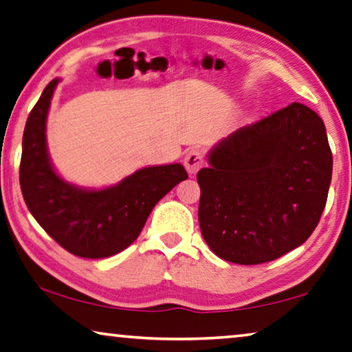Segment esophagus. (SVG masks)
I'll list each match as a JSON object with an SVG mask.
<instances>
[{
	"mask_svg": "<svg viewBox=\"0 0 352 352\" xmlns=\"http://www.w3.org/2000/svg\"><path fill=\"white\" fill-rule=\"evenodd\" d=\"M183 164H185L188 174L194 175L204 166V156L199 150H191V151H188Z\"/></svg>",
	"mask_w": 352,
	"mask_h": 352,
	"instance_id": "34e87169",
	"label": "esophagus"
}]
</instances>
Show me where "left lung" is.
Segmentation results:
<instances>
[{"label": "left lung", "mask_w": 352, "mask_h": 352, "mask_svg": "<svg viewBox=\"0 0 352 352\" xmlns=\"http://www.w3.org/2000/svg\"><path fill=\"white\" fill-rule=\"evenodd\" d=\"M197 172L199 226L218 258L256 265L281 258L316 229L332 180L321 117L292 102L240 128Z\"/></svg>", "instance_id": "1"}]
</instances>
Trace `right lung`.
<instances>
[{
  "label": "right lung",
  "mask_w": 352,
  "mask_h": 352,
  "mask_svg": "<svg viewBox=\"0 0 352 352\" xmlns=\"http://www.w3.org/2000/svg\"><path fill=\"white\" fill-rule=\"evenodd\" d=\"M58 78L44 88L26 120L20 161L25 204L41 228L71 254L109 258L139 237L151 210L188 174L182 164L144 167L118 185L82 190L63 180L49 158L45 122Z\"/></svg>",
  "instance_id": "right-lung-1"
}]
</instances>
